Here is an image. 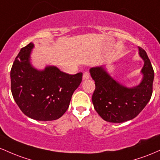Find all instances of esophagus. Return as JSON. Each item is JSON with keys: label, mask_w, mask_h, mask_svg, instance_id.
<instances>
[{"label": "esophagus", "mask_w": 160, "mask_h": 160, "mask_svg": "<svg viewBox=\"0 0 160 160\" xmlns=\"http://www.w3.org/2000/svg\"><path fill=\"white\" fill-rule=\"evenodd\" d=\"M90 78V75H89V72H84L83 73V75H82V80H88V79H89Z\"/></svg>", "instance_id": "obj_1"}]
</instances>
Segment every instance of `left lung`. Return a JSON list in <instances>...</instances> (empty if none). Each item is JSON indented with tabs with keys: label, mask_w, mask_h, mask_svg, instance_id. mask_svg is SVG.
<instances>
[{
	"label": "left lung",
	"mask_w": 160,
	"mask_h": 160,
	"mask_svg": "<svg viewBox=\"0 0 160 160\" xmlns=\"http://www.w3.org/2000/svg\"><path fill=\"white\" fill-rule=\"evenodd\" d=\"M138 51L144 66L141 71L143 78L137 86L127 87L122 85L109 74L105 65L89 69L95 84L92 98L93 105L99 116L107 122L120 123L132 120L151 98L154 71L147 52L139 47Z\"/></svg>",
	"instance_id": "left-lung-1"
}]
</instances>
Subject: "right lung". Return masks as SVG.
<instances>
[{
    "mask_svg": "<svg viewBox=\"0 0 160 160\" xmlns=\"http://www.w3.org/2000/svg\"><path fill=\"white\" fill-rule=\"evenodd\" d=\"M34 43L21 49L10 71L11 92L22 113L35 120L60 118L82 81V73L71 75L56 66L37 69L31 62Z\"/></svg>",
    "mask_w": 160,
    "mask_h": 160,
    "instance_id": "obj_1",
    "label": "right lung"
}]
</instances>
